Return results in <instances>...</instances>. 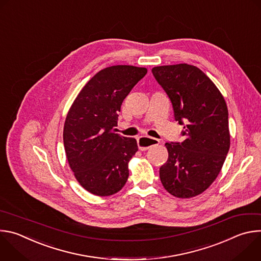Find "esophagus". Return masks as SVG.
<instances>
[{
    "mask_svg": "<svg viewBox=\"0 0 261 261\" xmlns=\"http://www.w3.org/2000/svg\"><path fill=\"white\" fill-rule=\"evenodd\" d=\"M159 142H160L159 139H156L153 137H147V136H140L137 139L138 148L140 151H146L150 147L157 145Z\"/></svg>",
    "mask_w": 261,
    "mask_h": 261,
    "instance_id": "obj_1",
    "label": "esophagus"
}]
</instances>
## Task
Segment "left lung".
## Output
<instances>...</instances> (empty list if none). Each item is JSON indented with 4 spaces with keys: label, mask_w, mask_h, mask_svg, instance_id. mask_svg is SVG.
Listing matches in <instances>:
<instances>
[{
    "label": "left lung",
    "mask_w": 261,
    "mask_h": 261,
    "mask_svg": "<svg viewBox=\"0 0 261 261\" xmlns=\"http://www.w3.org/2000/svg\"><path fill=\"white\" fill-rule=\"evenodd\" d=\"M152 72L171 101L175 121L185 125L181 142L165 143L168 159L160 167L161 182L175 197H194L216 179L229 151L226 102L193 65L159 66Z\"/></svg>",
    "instance_id": "8db88e82"
}]
</instances>
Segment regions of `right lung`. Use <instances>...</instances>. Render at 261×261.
Returning <instances> with one entry per match:
<instances>
[{
	"instance_id": "obj_1",
	"label": "right lung",
	"mask_w": 261,
	"mask_h": 261,
	"mask_svg": "<svg viewBox=\"0 0 261 261\" xmlns=\"http://www.w3.org/2000/svg\"><path fill=\"white\" fill-rule=\"evenodd\" d=\"M146 72L129 65L107 67L88 82L68 111L63 131L66 157L77 181L94 195H113L128 179L137 142L116 133L115 127L124 99Z\"/></svg>"
}]
</instances>
